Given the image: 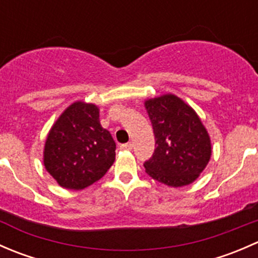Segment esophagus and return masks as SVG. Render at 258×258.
<instances>
[{
	"label": "esophagus",
	"mask_w": 258,
	"mask_h": 258,
	"mask_svg": "<svg viewBox=\"0 0 258 258\" xmlns=\"http://www.w3.org/2000/svg\"><path fill=\"white\" fill-rule=\"evenodd\" d=\"M132 147H134V145H132L131 142H130V144H123V145L119 146V148H121V150H127V151L132 150Z\"/></svg>",
	"instance_id": "34e87169"
}]
</instances>
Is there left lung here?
Returning <instances> with one entry per match:
<instances>
[{
    "mask_svg": "<svg viewBox=\"0 0 258 258\" xmlns=\"http://www.w3.org/2000/svg\"><path fill=\"white\" fill-rule=\"evenodd\" d=\"M153 127L156 148L144 163L146 172L171 187L192 183L211 158L207 130L192 107L175 95H163L145 102Z\"/></svg>",
    "mask_w": 258,
    "mask_h": 258,
    "instance_id": "1",
    "label": "left lung"
}]
</instances>
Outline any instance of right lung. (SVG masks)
I'll list each match as a JSON object with an SVG mask.
<instances>
[{
	"mask_svg": "<svg viewBox=\"0 0 258 258\" xmlns=\"http://www.w3.org/2000/svg\"><path fill=\"white\" fill-rule=\"evenodd\" d=\"M93 103H72L49 130L43 165L61 187L83 189L105 176L114 162L116 144L100 123Z\"/></svg>",
	"mask_w": 258,
	"mask_h": 258,
	"instance_id": "1",
	"label": "right lung"
}]
</instances>
